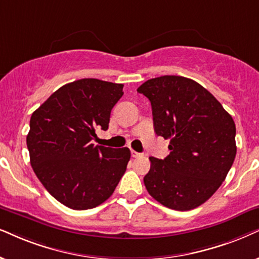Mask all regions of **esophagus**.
Masks as SVG:
<instances>
[{
  "label": "esophagus",
  "mask_w": 259,
  "mask_h": 259,
  "mask_svg": "<svg viewBox=\"0 0 259 259\" xmlns=\"http://www.w3.org/2000/svg\"><path fill=\"white\" fill-rule=\"evenodd\" d=\"M140 155H141V153H137V152H135V150H132V156H133V158H139Z\"/></svg>",
  "instance_id": "34e87169"
}]
</instances>
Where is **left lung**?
Returning <instances> with one entry per match:
<instances>
[{
  "instance_id": "8db88e82",
  "label": "left lung",
  "mask_w": 259,
  "mask_h": 259,
  "mask_svg": "<svg viewBox=\"0 0 259 259\" xmlns=\"http://www.w3.org/2000/svg\"><path fill=\"white\" fill-rule=\"evenodd\" d=\"M150 101L154 132L169 140V155L150 156L143 178L162 205L185 211L215 194L233 165L235 124L210 92L184 76L150 78L137 88Z\"/></svg>"
}]
</instances>
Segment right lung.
Listing matches in <instances>:
<instances>
[{
  "mask_svg": "<svg viewBox=\"0 0 259 259\" xmlns=\"http://www.w3.org/2000/svg\"><path fill=\"white\" fill-rule=\"evenodd\" d=\"M122 83L81 78L52 93L32 113L26 139L32 168L52 197L75 210L105 202L125 173L130 150L94 146L107 130Z\"/></svg>",
  "mask_w": 259,
  "mask_h": 259,
  "instance_id": "1",
  "label": "right lung"
}]
</instances>
